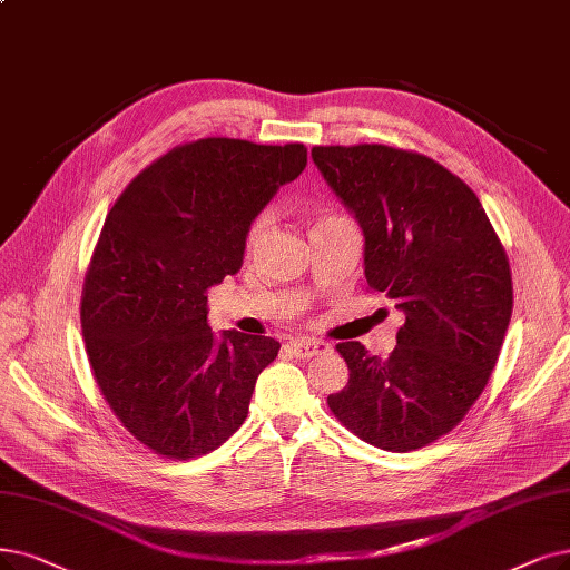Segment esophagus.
<instances>
[{
    "label": "esophagus",
    "mask_w": 570,
    "mask_h": 570,
    "mask_svg": "<svg viewBox=\"0 0 570 570\" xmlns=\"http://www.w3.org/2000/svg\"><path fill=\"white\" fill-rule=\"evenodd\" d=\"M288 350L301 356V360H309L314 354H322L328 350V345L324 341H314V338H301V341H291Z\"/></svg>",
    "instance_id": "34e87169"
}]
</instances>
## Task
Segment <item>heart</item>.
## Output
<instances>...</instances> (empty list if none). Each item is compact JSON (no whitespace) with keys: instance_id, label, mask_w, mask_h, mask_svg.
<instances>
[{"instance_id":"b5f03b06","label":"heart","mask_w":570,"mask_h":570,"mask_svg":"<svg viewBox=\"0 0 570 570\" xmlns=\"http://www.w3.org/2000/svg\"><path fill=\"white\" fill-rule=\"evenodd\" d=\"M265 223H267L265 216H258L256 220L250 223V227H248V232H246V248H248V250L258 244V239H261V235H263V229H265Z\"/></svg>"}]
</instances>
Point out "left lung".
<instances>
[{
  "mask_svg": "<svg viewBox=\"0 0 570 570\" xmlns=\"http://www.w3.org/2000/svg\"><path fill=\"white\" fill-rule=\"evenodd\" d=\"M312 159L360 220L366 282L406 314L387 360L338 343L350 381L328 409L371 446L406 453L449 434L498 364L512 269L479 197L402 147L317 145Z\"/></svg>",
  "mask_w": 570,
  "mask_h": 570,
  "instance_id": "left-lung-1",
  "label": "left lung"
}]
</instances>
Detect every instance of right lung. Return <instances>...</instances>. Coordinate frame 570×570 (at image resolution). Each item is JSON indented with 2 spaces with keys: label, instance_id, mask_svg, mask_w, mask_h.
<instances>
[{
  "label": "right lung",
  "instance_id": "1",
  "mask_svg": "<svg viewBox=\"0 0 570 570\" xmlns=\"http://www.w3.org/2000/svg\"><path fill=\"white\" fill-rule=\"evenodd\" d=\"M307 164L303 142L199 138L126 185L100 229L81 288L94 381L124 430L168 460L210 453L246 420L267 335L206 324V288L242 267L246 232Z\"/></svg>",
  "mask_w": 570,
  "mask_h": 570
}]
</instances>
